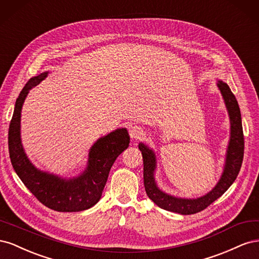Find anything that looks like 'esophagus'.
Masks as SVG:
<instances>
[{
    "mask_svg": "<svg viewBox=\"0 0 259 259\" xmlns=\"http://www.w3.org/2000/svg\"><path fill=\"white\" fill-rule=\"evenodd\" d=\"M144 135V131L140 126H132L130 128V136L132 139H138Z\"/></svg>",
    "mask_w": 259,
    "mask_h": 259,
    "instance_id": "esophagus-1",
    "label": "esophagus"
}]
</instances>
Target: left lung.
Listing matches in <instances>:
<instances>
[{"label": "left lung", "mask_w": 259, "mask_h": 259, "mask_svg": "<svg viewBox=\"0 0 259 259\" xmlns=\"http://www.w3.org/2000/svg\"><path fill=\"white\" fill-rule=\"evenodd\" d=\"M217 85L222 92L227 110L229 112L231 136L228 150H227L226 165L222 178L219 179L214 189L206 195L198 199H180L171 197V195L161 191L156 186L153 177L155 169L154 153L144 144H139L138 146L144 160V185L146 193L149 199H151L156 205L163 209L182 215L199 213V211L205 209L219 197H222L233 184L239 174L243 162V155H244V135H243L240 108L236 96L233 95L229 86L222 81H218Z\"/></svg>", "instance_id": "left-lung-1"}]
</instances>
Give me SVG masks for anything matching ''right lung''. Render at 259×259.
Instances as JSON below:
<instances>
[{"instance_id": "obj_1", "label": "right lung", "mask_w": 259, "mask_h": 259, "mask_svg": "<svg viewBox=\"0 0 259 259\" xmlns=\"http://www.w3.org/2000/svg\"><path fill=\"white\" fill-rule=\"evenodd\" d=\"M48 72L31 77L15 104L9 128V151L12 165L21 182L42 204L57 211H80L99 201L111 166L130 144L125 128H119L94 144L84 173L72 179H62L36 169L28 160L20 140V112L29 91L43 81Z\"/></svg>"}]
</instances>
